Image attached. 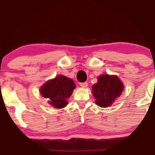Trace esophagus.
<instances>
[{"mask_svg":"<svg viewBox=\"0 0 155 155\" xmlns=\"http://www.w3.org/2000/svg\"><path fill=\"white\" fill-rule=\"evenodd\" d=\"M87 82H82V83H80V86L81 87H87Z\"/></svg>","mask_w":155,"mask_h":155,"instance_id":"34e87169","label":"esophagus"}]
</instances>
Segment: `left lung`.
I'll use <instances>...</instances> for the list:
<instances>
[{"label": "left lung", "instance_id": "obj_1", "mask_svg": "<svg viewBox=\"0 0 155 155\" xmlns=\"http://www.w3.org/2000/svg\"><path fill=\"white\" fill-rule=\"evenodd\" d=\"M123 84L116 76L101 75L98 81L93 86V94L96 98V104L101 107H110L120 96L123 91Z\"/></svg>", "mask_w": 155, "mask_h": 155}]
</instances>
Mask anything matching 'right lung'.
<instances>
[{
    "label": "right lung",
    "instance_id": "obj_1",
    "mask_svg": "<svg viewBox=\"0 0 155 155\" xmlns=\"http://www.w3.org/2000/svg\"><path fill=\"white\" fill-rule=\"evenodd\" d=\"M75 84L73 80L65 76L59 75L47 81L41 87L40 93L48 100V104L55 108H63L68 104L67 100L71 95Z\"/></svg>",
    "mask_w": 155,
    "mask_h": 155
}]
</instances>
